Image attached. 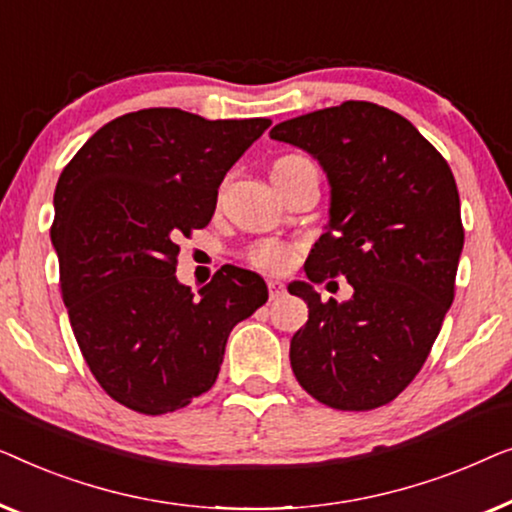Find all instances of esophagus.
I'll return each instance as SVG.
<instances>
[{"label": "esophagus", "instance_id": "esophagus-1", "mask_svg": "<svg viewBox=\"0 0 512 512\" xmlns=\"http://www.w3.org/2000/svg\"><path fill=\"white\" fill-rule=\"evenodd\" d=\"M269 294H271V299H280L285 294V285L280 283V280H276V278H271L269 280Z\"/></svg>", "mask_w": 512, "mask_h": 512}]
</instances>
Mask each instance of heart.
<instances>
[{
	"label": "heart",
	"instance_id": "obj_1",
	"mask_svg": "<svg viewBox=\"0 0 512 512\" xmlns=\"http://www.w3.org/2000/svg\"><path fill=\"white\" fill-rule=\"evenodd\" d=\"M280 162H308L306 157L301 155H285L280 157ZM294 255H297V248L292 243L280 241V239H259L253 246L246 250V259L259 271L266 273H285L294 262Z\"/></svg>",
	"mask_w": 512,
	"mask_h": 512
}]
</instances>
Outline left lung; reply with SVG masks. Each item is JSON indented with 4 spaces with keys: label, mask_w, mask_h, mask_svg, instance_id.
<instances>
[{
    "label": "left lung",
    "mask_w": 512,
    "mask_h": 512,
    "mask_svg": "<svg viewBox=\"0 0 512 512\" xmlns=\"http://www.w3.org/2000/svg\"><path fill=\"white\" fill-rule=\"evenodd\" d=\"M271 139L304 148L327 171L329 227L306 259L311 283L348 278L350 301L308 304L290 364L313 399L373 410L399 397L427 362L455 299L464 248L455 176L403 118L371 102H343L285 120Z\"/></svg>",
    "instance_id": "obj_1"
}]
</instances>
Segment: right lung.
I'll list each match as a JSON object with an SVG mask.
<instances>
[{"label": "right lung", "instance_id": "add662e5", "mask_svg": "<svg viewBox=\"0 0 512 512\" xmlns=\"http://www.w3.org/2000/svg\"><path fill=\"white\" fill-rule=\"evenodd\" d=\"M269 125L134 111L92 134L57 181L50 239L71 329L97 383L136 413H174L211 390L229 331L269 299L239 266L199 297L176 280L178 241L211 222L222 178Z\"/></svg>", "mask_w": 512, "mask_h": 512}]
</instances>
